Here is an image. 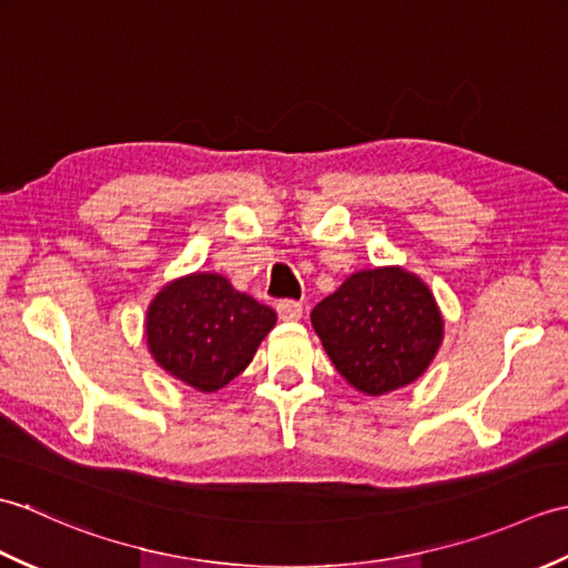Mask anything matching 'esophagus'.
I'll return each instance as SVG.
<instances>
[{
  "label": "esophagus",
  "instance_id": "1",
  "mask_svg": "<svg viewBox=\"0 0 568 568\" xmlns=\"http://www.w3.org/2000/svg\"><path fill=\"white\" fill-rule=\"evenodd\" d=\"M275 310H277V317L283 322L303 320V303H295V300H281Z\"/></svg>",
  "mask_w": 568,
  "mask_h": 568
}]
</instances>
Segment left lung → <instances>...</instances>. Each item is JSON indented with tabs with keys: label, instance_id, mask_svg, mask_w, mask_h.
Masks as SVG:
<instances>
[{
	"label": "left lung",
	"instance_id": "1",
	"mask_svg": "<svg viewBox=\"0 0 568 568\" xmlns=\"http://www.w3.org/2000/svg\"><path fill=\"white\" fill-rule=\"evenodd\" d=\"M310 320L334 368L366 395L417 381L444 339L437 300L400 265L348 275Z\"/></svg>",
	"mask_w": 568,
	"mask_h": 568
}]
</instances>
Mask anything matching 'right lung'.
<instances>
[{
	"label": "right lung",
	"instance_id": "obj_1",
	"mask_svg": "<svg viewBox=\"0 0 568 568\" xmlns=\"http://www.w3.org/2000/svg\"><path fill=\"white\" fill-rule=\"evenodd\" d=\"M273 327L275 312L234 291L220 273L178 277L146 312V342L155 364L200 393L232 383Z\"/></svg>",
	"mask_w": 568,
	"mask_h": 568
}]
</instances>
